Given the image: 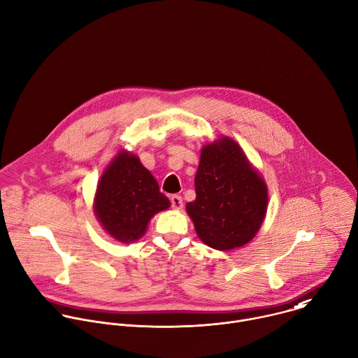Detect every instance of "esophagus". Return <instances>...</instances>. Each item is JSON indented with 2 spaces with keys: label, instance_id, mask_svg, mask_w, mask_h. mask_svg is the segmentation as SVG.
Returning a JSON list of instances; mask_svg holds the SVG:
<instances>
[{
  "label": "esophagus",
  "instance_id": "34e87169",
  "mask_svg": "<svg viewBox=\"0 0 358 358\" xmlns=\"http://www.w3.org/2000/svg\"><path fill=\"white\" fill-rule=\"evenodd\" d=\"M171 204H172V208H175V210H180V208L183 207V200H182V197H180V196L173 194V196L171 197Z\"/></svg>",
  "mask_w": 358,
  "mask_h": 358
}]
</instances>
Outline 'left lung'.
I'll list each match as a JSON object with an SVG mask.
<instances>
[{
  "label": "left lung",
  "instance_id": "left-lung-1",
  "mask_svg": "<svg viewBox=\"0 0 358 358\" xmlns=\"http://www.w3.org/2000/svg\"><path fill=\"white\" fill-rule=\"evenodd\" d=\"M196 200L186 204L197 236L217 250L249 243L267 211V185L231 137L203 145L194 178Z\"/></svg>",
  "mask_w": 358,
  "mask_h": 358
}]
</instances>
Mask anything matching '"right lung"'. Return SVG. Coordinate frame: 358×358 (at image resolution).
I'll return each mask as SVG.
<instances>
[{
  "label": "right lung",
  "instance_id": "1",
  "mask_svg": "<svg viewBox=\"0 0 358 358\" xmlns=\"http://www.w3.org/2000/svg\"><path fill=\"white\" fill-rule=\"evenodd\" d=\"M169 206L155 178L127 150H122L103 171L94 199V213L101 227L123 243L143 238L150 220Z\"/></svg>",
  "mask_w": 358,
  "mask_h": 358
}]
</instances>
